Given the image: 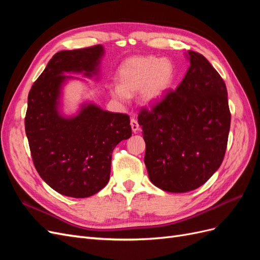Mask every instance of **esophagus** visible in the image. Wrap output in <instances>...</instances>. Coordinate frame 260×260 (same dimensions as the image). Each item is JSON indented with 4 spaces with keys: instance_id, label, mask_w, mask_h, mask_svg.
Returning <instances> with one entry per match:
<instances>
[{
    "instance_id": "obj_1",
    "label": "esophagus",
    "mask_w": 260,
    "mask_h": 260,
    "mask_svg": "<svg viewBox=\"0 0 260 260\" xmlns=\"http://www.w3.org/2000/svg\"><path fill=\"white\" fill-rule=\"evenodd\" d=\"M130 124H131V129H132V131L135 132V133H137V132L139 131V129H140V125H139V123H138L137 119H135V118H132L131 121H130Z\"/></svg>"
}]
</instances>
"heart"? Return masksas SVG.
<instances>
[{"label": "heart", "mask_w": 260, "mask_h": 260, "mask_svg": "<svg viewBox=\"0 0 260 260\" xmlns=\"http://www.w3.org/2000/svg\"><path fill=\"white\" fill-rule=\"evenodd\" d=\"M174 80V67L167 59L154 56L133 57L118 72L119 86L109 90L111 96L127 103L130 96L140 92V101L145 107H154L166 95Z\"/></svg>", "instance_id": "1"}]
</instances>
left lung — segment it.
Returning a JSON list of instances; mask_svg holds the SVG:
<instances>
[{
	"label": "left lung",
	"instance_id": "1",
	"mask_svg": "<svg viewBox=\"0 0 260 260\" xmlns=\"http://www.w3.org/2000/svg\"><path fill=\"white\" fill-rule=\"evenodd\" d=\"M185 56L190 67L177 90L138 118L149 180L171 193L193 191L218 170L231 122L222 78L203 55Z\"/></svg>",
	"mask_w": 260,
	"mask_h": 260
}]
</instances>
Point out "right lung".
Instances as JSON below:
<instances>
[{
    "mask_svg": "<svg viewBox=\"0 0 260 260\" xmlns=\"http://www.w3.org/2000/svg\"><path fill=\"white\" fill-rule=\"evenodd\" d=\"M104 54L103 45L56 53L28 95L25 128L36 169L46 184L69 198L101 191L108 183L114 148L132 135L128 115L104 111L91 101L73 115L62 113L64 86L84 81L66 74L99 80Z\"/></svg>",
    "mask_w": 260,
    "mask_h": 260,
    "instance_id": "1",
    "label": "right lung"
}]
</instances>
